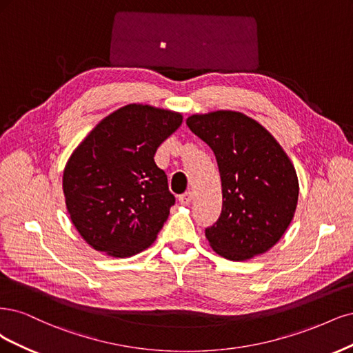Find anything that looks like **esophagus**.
I'll return each instance as SVG.
<instances>
[{
	"label": "esophagus",
	"mask_w": 353,
	"mask_h": 353,
	"mask_svg": "<svg viewBox=\"0 0 353 353\" xmlns=\"http://www.w3.org/2000/svg\"><path fill=\"white\" fill-rule=\"evenodd\" d=\"M192 199H193L192 192H185L183 195L179 196V202L181 203V205H189V203L192 202Z\"/></svg>",
	"instance_id": "obj_1"
}]
</instances>
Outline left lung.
Returning a JSON list of instances; mask_svg holds the SVG:
<instances>
[{
    "label": "left lung",
    "mask_w": 353,
    "mask_h": 353,
    "mask_svg": "<svg viewBox=\"0 0 353 353\" xmlns=\"http://www.w3.org/2000/svg\"><path fill=\"white\" fill-rule=\"evenodd\" d=\"M186 124L212 150L221 179V214L205 229L210 246L230 261L270 251L298 205L299 181L290 158L263 124L243 112L192 114Z\"/></svg>",
    "instance_id": "left-lung-1"
}]
</instances>
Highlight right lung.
I'll list each match as a JSON object with an SVG mask.
<instances>
[{
  "label": "right lung",
  "instance_id": "obj_1",
  "mask_svg": "<svg viewBox=\"0 0 353 353\" xmlns=\"http://www.w3.org/2000/svg\"><path fill=\"white\" fill-rule=\"evenodd\" d=\"M183 116L143 104L102 119L77 145L63 173L67 212L95 251L129 258L151 246L174 196L154 155Z\"/></svg>",
  "mask_w": 353,
  "mask_h": 353
}]
</instances>
